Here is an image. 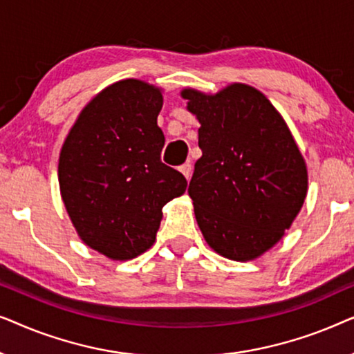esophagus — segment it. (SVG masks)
<instances>
[{
	"instance_id": "esophagus-1",
	"label": "esophagus",
	"mask_w": 354,
	"mask_h": 354,
	"mask_svg": "<svg viewBox=\"0 0 354 354\" xmlns=\"http://www.w3.org/2000/svg\"><path fill=\"white\" fill-rule=\"evenodd\" d=\"M178 171H180V172L183 174V176L187 177V180H188V178L192 177V164H190V162H185V164H182V166L178 167Z\"/></svg>"
}]
</instances>
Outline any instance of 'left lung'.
I'll list each match as a JSON object with an SVG mask.
<instances>
[{
    "label": "left lung",
    "mask_w": 354,
    "mask_h": 354,
    "mask_svg": "<svg viewBox=\"0 0 354 354\" xmlns=\"http://www.w3.org/2000/svg\"><path fill=\"white\" fill-rule=\"evenodd\" d=\"M200 120L188 195L207 245L234 261L258 258L282 239L308 188L304 159L270 101L234 84L216 95L183 90Z\"/></svg>",
    "instance_id": "8db88e82"
}]
</instances>
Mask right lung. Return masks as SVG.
<instances>
[{
	"label": "right lung",
	"mask_w": 354,
	"mask_h": 354,
	"mask_svg": "<svg viewBox=\"0 0 354 354\" xmlns=\"http://www.w3.org/2000/svg\"><path fill=\"white\" fill-rule=\"evenodd\" d=\"M162 95L127 79L82 111L62 145L59 187L85 245L111 259H132L154 243L162 206L185 193L187 178L161 161Z\"/></svg>",
	"instance_id": "right-lung-1"
}]
</instances>
